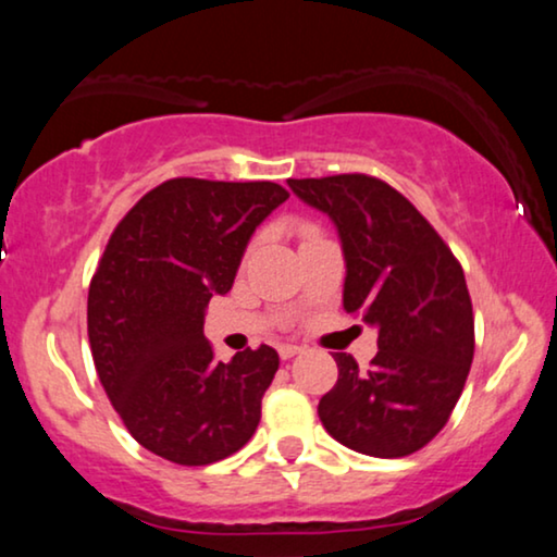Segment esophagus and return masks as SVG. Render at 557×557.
I'll return each instance as SVG.
<instances>
[{
	"label": "esophagus",
	"mask_w": 557,
	"mask_h": 557,
	"mask_svg": "<svg viewBox=\"0 0 557 557\" xmlns=\"http://www.w3.org/2000/svg\"><path fill=\"white\" fill-rule=\"evenodd\" d=\"M277 354L282 360H289L295 358L297 354H302V346H293V343H282V346L277 348Z\"/></svg>",
	"instance_id": "34e87169"
}]
</instances>
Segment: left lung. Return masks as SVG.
Wrapping results in <instances>:
<instances>
[{
    "label": "left lung",
    "instance_id": "obj_1",
    "mask_svg": "<svg viewBox=\"0 0 557 557\" xmlns=\"http://www.w3.org/2000/svg\"><path fill=\"white\" fill-rule=\"evenodd\" d=\"M341 237L343 310L379 331L368 371L335 354L338 381L320 398L325 432L368 457L419 451L457 406L474 356L465 272L413 203L366 174L287 178Z\"/></svg>",
    "mask_w": 557,
    "mask_h": 557
}]
</instances>
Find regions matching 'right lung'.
<instances>
[{
  "instance_id": "obj_1",
  "label": "right lung",
  "mask_w": 557,
  "mask_h": 557,
  "mask_svg": "<svg viewBox=\"0 0 557 557\" xmlns=\"http://www.w3.org/2000/svg\"><path fill=\"white\" fill-rule=\"evenodd\" d=\"M287 197L272 182L171 178L108 239L88 293L90 350L113 409L148 451L201 467L252 438L280 356L260 346L214 360L203 315Z\"/></svg>"
}]
</instances>
